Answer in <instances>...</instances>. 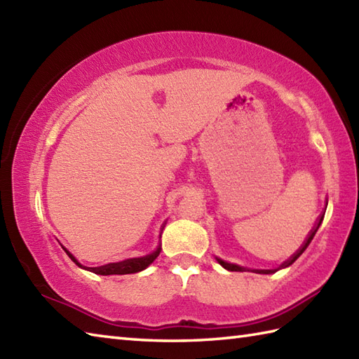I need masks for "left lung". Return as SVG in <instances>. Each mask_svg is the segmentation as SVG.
Wrapping results in <instances>:
<instances>
[{"instance_id":"obj_1","label":"left lung","mask_w":359,"mask_h":359,"mask_svg":"<svg viewBox=\"0 0 359 359\" xmlns=\"http://www.w3.org/2000/svg\"><path fill=\"white\" fill-rule=\"evenodd\" d=\"M323 219H324V216L319 217V220H318V222H316V225H315L313 230H311V233H310V236H309V238H307V241L304 242V245H302L299 250H297L296 253H294L292 257L288 259V261H285L284 264L280 265L282 269H285V266H290V265H292V264L296 261V259L299 257V256L304 253V251H306V248L310 245L311 239L315 238V234H316V231H318L319 225L323 224ZM216 259H217V262H219L220 265H222L224 269H225V270H228V271H245V270H247V269H243V266H241V265H238V264H230V262H226V261H222V259H219V257H216ZM253 271H256V273H259V274H270V273H273V270H253Z\"/></svg>"}]
</instances>
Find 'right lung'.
Returning <instances> with one entry per match:
<instances>
[{
  "instance_id": "1",
  "label": "right lung",
  "mask_w": 359,
  "mask_h": 359,
  "mask_svg": "<svg viewBox=\"0 0 359 359\" xmlns=\"http://www.w3.org/2000/svg\"><path fill=\"white\" fill-rule=\"evenodd\" d=\"M160 251H162V247H157L156 251H152L151 255H147L143 257H133V259H126V261H121V262H112V264H106L102 266H94V269H86V266H83L77 259H75L69 251H66L67 256H69L72 261L77 264L79 266L85 270L93 271L95 274H102V276H109V274H131V273H139L144 269H148V266L156 261V257L160 255Z\"/></svg>"
}]
</instances>
